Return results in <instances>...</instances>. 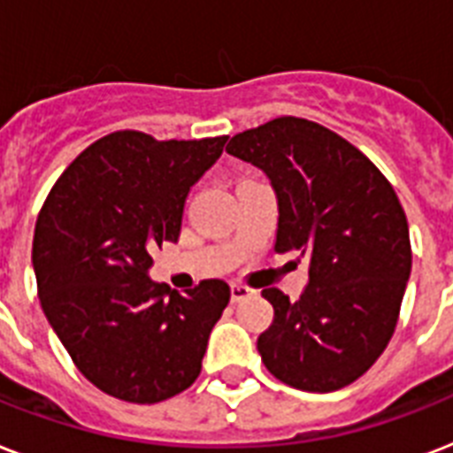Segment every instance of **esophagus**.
Instances as JSON below:
<instances>
[{"instance_id": "34e87169", "label": "esophagus", "mask_w": 453, "mask_h": 453, "mask_svg": "<svg viewBox=\"0 0 453 453\" xmlns=\"http://www.w3.org/2000/svg\"><path fill=\"white\" fill-rule=\"evenodd\" d=\"M230 296H233V303H240L244 301V298L254 296V289H249L244 284H233V287H230Z\"/></svg>"}]
</instances>
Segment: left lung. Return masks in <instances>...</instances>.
<instances>
[{
  "label": "left lung",
  "mask_w": 453,
  "mask_h": 453,
  "mask_svg": "<svg viewBox=\"0 0 453 453\" xmlns=\"http://www.w3.org/2000/svg\"><path fill=\"white\" fill-rule=\"evenodd\" d=\"M226 150L275 188L277 254L308 261L298 301L263 289L275 308L258 336L263 365L308 393L350 386L393 338L411 273L407 213L393 185L365 152L301 117L242 131Z\"/></svg>",
  "instance_id": "8db88e82"
}]
</instances>
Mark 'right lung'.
<instances>
[{"label":"right lung","mask_w":453,"mask_h":453,"mask_svg":"<svg viewBox=\"0 0 453 453\" xmlns=\"http://www.w3.org/2000/svg\"><path fill=\"white\" fill-rule=\"evenodd\" d=\"M227 136L157 141L115 131L77 155L37 216L32 265L46 319L98 390L155 404L197 380L230 287L171 291L150 251L180 234L185 197Z\"/></svg>","instance_id":"obj_1"}]
</instances>
